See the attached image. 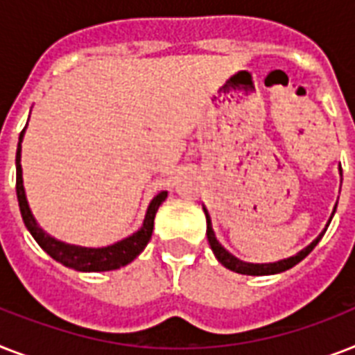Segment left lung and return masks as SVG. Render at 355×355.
<instances>
[{"label": "left lung", "mask_w": 355, "mask_h": 355, "mask_svg": "<svg viewBox=\"0 0 355 355\" xmlns=\"http://www.w3.org/2000/svg\"><path fill=\"white\" fill-rule=\"evenodd\" d=\"M339 175L343 177V171L341 167H339ZM336 208L337 205L334 206V211H331V217H334V214H336ZM202 210H205V216H206V236H208V243H210L211 250H214V254H216L217 261H221V265H225L227 269L234 270V272H239V275H250V276H265V275H278V272H284V270L291 269V267H295V265L298 263V261H302L306 256H308L311 250H313L315 247H317V243L322 239V236H324L326 228H328V225H330L331 217L328 219V225H326V228L322 230V232L319 234V236L315 237L313 241L309 243L308 247L302 248L300 252H297L295 256H291V258H286V259H280V261H275V263H248V261H243V259L236 258L234 254H230L227 250V248L223 247L221 243L217 241L216 237V232H214V228H211V219H210V214H208V210H206L205 206H202Z\"/></svg>", "instance_id": "1"}]
</instances>
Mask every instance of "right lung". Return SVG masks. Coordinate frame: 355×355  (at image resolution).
Returning <instances> with one entry per match:
<instances>
[{"label": "right lung", "mask_w": 355, "mask_h": 355, "mask_svg": "<svg viewBox=\"0 0 355 355\" xmlns=\"http://www.w3.org/2000/svg\"><path fill=\"white\" fill-rule=\"evenodd\" d=\"M27 128V125H25ZM25 128L19 134L18 149H16V195H18L19 211H21V219H24L25 227L35 237V241L46 250L53 259H57L58 263L66 265L69 269L80 270V272H103V270H114L119 269L123 265L130 263L134 258H138L139 254L144 252L147 247L150 236H153V228H155V216L160 205L166 200L167 191H160L155 199L150 200L149 208L145 211L144 225L132 234V236L125 237L121 241H116L108 247H80V245H69L64 243L57 237L49 236L46 230H42L36 223L35 216L29 208L27 197H25L24 188V177H21V141H24Z\"/></svg>", "instance_id": "right-lung-1"}]
</instances>
